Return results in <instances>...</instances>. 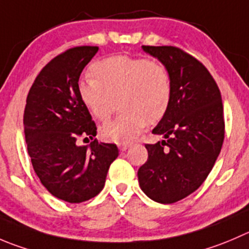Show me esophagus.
Wrapping results in <instances>:
<instances>
[{
  "mask_svg": "<svg viewBox=\"0 0 249 249\" xmlns=\"http://www.w3.org/2000/svg\"><path fill=\"white\" fill-rule=\"evenodd\" d=\"M129 147H130V143H122V144H119V149H120V151H123V152L126 151V149L129 148Z\"/></svg>",
  "mask_w": 249,
  "mask_h": 249,
  "instance_id": "34e87169",
  "label": "esophagus"
}]
</instances>
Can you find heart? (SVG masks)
<instances>
[{"label": "heart", "instance_id": "b5f03b06", "mask_svg": "<svg viewBox=\"0 0 249 249\" xmlns=\"http://www.w3.org/2000/svg\"><path fill=\"white\" fill-rule=\"evenodd\" d=\"M91 78L79 84V97L95 119L106 122L117 101L119 115L100 129L101 136L127 143L147 123L156 124L169 109L173 95L165 67L156 60L112 55L92 64Z\"/></svg>", "mask_w": 249, "mask_h": 249}]
</instances>
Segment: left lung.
Segmentation results:
<instances>
[{
	"instance_id": "8db88e82",
	"label": "left lung",
	"mask_w": 249,
	"mask_h": 249,
	"mask_svg": "<svg viewBox=\"0 0 249 249\" xmlns=\"http://www.w3.org/2000/svg\"><path fill=\"white\" fill-rule=\"evenodd\" d=\"M158 58L171 79V102L153 134L163 141L144 144L148 159L137 171L151 199L175 203L196 191L213 169L225 135L220 90L208 69L174 46H142Z\"/></svg>"
}]
</instances>
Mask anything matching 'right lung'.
I'll list each match as a JSON object with an SVG mask.
<instances>
[{
    "label": "right lung",
    "instance_id": "right-lung-1",
    "mask_svg": "<svg viewBox=\"0 0 249 249\" xmlns=\"http://www.w3.org/2000/svg\"><path fill=\"white\" fill-rule=\"evenodd\" d=\"M97 46H78L50 60L26 97L24 134L31 164L51 195L81 203L102 191L108 169L119 156L117 144L92 140L97 127L79 97V78Z\"/></svg>",
    "mask_w": 249,
    "mask_h": 249
}]
</instances>
